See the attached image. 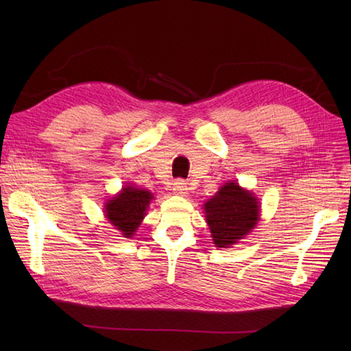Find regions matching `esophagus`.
<instances>
[{"label":"esophagus","mask_w":351,"mask_h":351,"mask_svg":"<svg viewBox=\"0 0 351 351\" xmlns=\"http://www.w3.org/2000/svg\"><path fill=\"white\" fill-rule=\"evenodd\" d=\"M187 190H189L187 182H185L184 180H181V178H178V180L173 182V191L176 193V195L184 196L185 193H187Z\"/></svg>","instance_id":"34e87169"}]
</instances>
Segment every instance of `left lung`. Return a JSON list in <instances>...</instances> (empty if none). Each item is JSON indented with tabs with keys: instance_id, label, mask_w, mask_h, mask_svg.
I'll use <instances>...</instances> for the list:
<instances>
[{
	"instance_id": "left-lung-1",
	"label": "left lung",
	"mask_w": 351,
	"mask_h": 351,
	"mask_svg": "<svg viewBox=\"0 0 351 351\" xmlns=\"http://www.w3.org/2000/svg\"><path fill=\"white\" fill-rule=\"evenodd\" d=\"M205 217L214 244L229 247L256 225L259 206L252 193L235 182H228L205 204Z\"/></svg>"
}]
</instances>
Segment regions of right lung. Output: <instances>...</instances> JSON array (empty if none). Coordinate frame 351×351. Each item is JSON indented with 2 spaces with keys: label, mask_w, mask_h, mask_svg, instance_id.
Listing matches in <instances>:
<instances>
[{
  "label": "right lung",
  "mask_w": 351,
  "mask_h": 351,
  "mask_svg": "<svg viewBox=\"0 0 351 351\" xmlns=\"http://www.w3.org/2000/svg\"><path fill=\"white\" fill-rule=\"evenodd\" d=\"M151 199L152 195L147 190H140L128 185L116 197L107 202V219L117 230H121L122 235L131 237L137 230L141 219L145 217Z\"/></svg>",
  "instance_id": "add662e5"
}]
</instances>
